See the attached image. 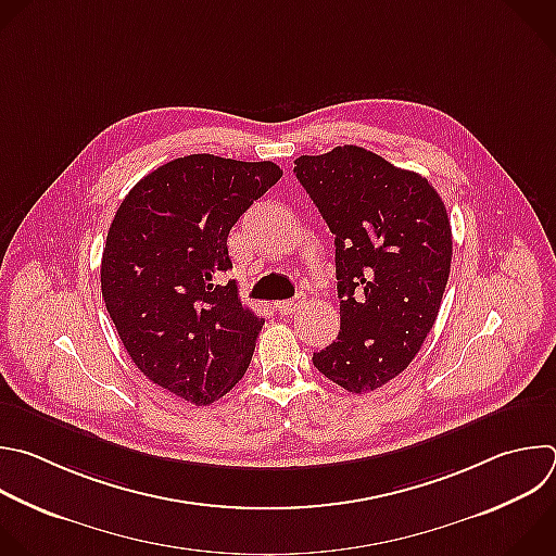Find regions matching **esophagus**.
I'll return each mask as SVG.
<instances>
[{
    "label": "esophagus",
    "mask_w": 556,
    "mask_h": 556,
    "mask_svg": "<svg viewBox=\"0 0 556 556\" xmlns=\"http://www.w3.org/2000/svg\"><path fill=\"white\" fill-rule=\"evenodd\" d=\"M303 303H305V294H296V296H294V299H290V301H279L275 307L279 309V314H283V316H290V314L299 312Z\"/></svg>",
    "instance_id": "34e87169"
}]
</instances>
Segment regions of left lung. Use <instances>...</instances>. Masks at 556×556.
I'll list each match as a JSON object with an SVG mask.
<instances>
[{"mask_svg":"<svg viewBox=\"0 0 556 556\" xmlns=\"http://www.w3.org/2000/svg\"><path fill=\"white\" fill-rule=\"evenodd\" d=\"M294 174L333 233L338 338L312 355L349 393L397 378L430 333L452 266V227L437 190L359 146L303 154Z\"/></svg>","mask_w":556,"mask_h":556,"instance_id":"1","label":"left lung"}]
</instances>
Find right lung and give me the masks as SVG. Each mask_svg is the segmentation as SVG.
<instances>
[{
	"instance_id": "add662e5",
	"label": "right lung",
	"mask_w": 556,
	"mask_h": 556,
	"mask_svg": "<svg viewBox=\"0 0 556 556\" xmlns=\"http://www.w3.org/2000/svg\"><path fill=\"white\" fill-rule=\"evenodd\" d=\"M273 161L178 156L126 194L102 253V299L139 371L207 406L247 374L264 318L220 283L238 218L281 178Z\"/></svg>"
}]
</instances>
